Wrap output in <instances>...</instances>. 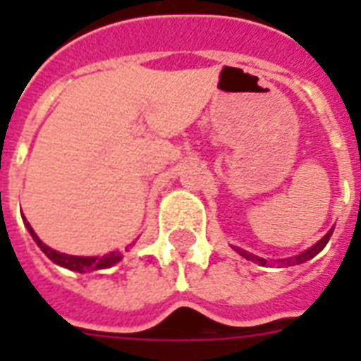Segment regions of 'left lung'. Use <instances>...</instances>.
Listing matches in <instances>:
<instances>
[{
    "mask_svg": "<svg viewBox=\"0 0 361 361\" xmlns=\"http://www.w3.org/2000/svg\"><path fill=\"white\" fill-rule=\"evenodd\" d=\"M331 234H334V228H330V231L326 232V236L322 238V240H319L317 243H314V245H311L309 249H305L303 252H300V255H294V257H288V258H281V260H274V262L281 264V266H296V264L307 262V260H311L313 257H317V255H319V252L324 249L326 243L330 241ZM234 251H236L238 255H241L243 258H247V260H251V262L260 264V266H266V264H269V260L257 257V255H252V252H247L245 249H241V247H234Z\"/></svg>",
    "mask_w": 361,
    "mask_h": 361,
    "instance_id": "1",
    "label": "left lung"
}]
</instances>
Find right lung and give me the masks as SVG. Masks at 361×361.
<instances>
[{
    "label": "right lung",
    "mask_w": 361,
    "mask_h": 361,
    "mask_svg": "<svg viewBox=\"0 0 361 361\" xmlns=\"http://www.w3.org/2000/svg\"><path fill=\"white\" fill-rule=\"evenodd\" d=\"M22 219H24L25 228H27V232L31 234L33 241H35L37 245H39V249H41V251L44 252V255H47V257L50 258L54 264H58V266H61V268L71 269V271H78V274H90V271H99V269H109V268H112V266H116V264L120 262L121 258H123V252H120V251L106 252V255H103V257H76V255L59 252V251H56V249H52V247H48L47 243L41 240V238L37 236L35 231L31 228V225L27 223V219H25V217H22ZM125 251H127V249H125Z\"/></svg>",
    "instance_id": "add662e5"
}]
</instances>
